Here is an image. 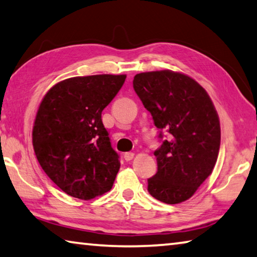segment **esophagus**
<instances>
[{
	"instance_id": "1",
	"label": "esophagus",
	"mask_w": 257,
	"mask_h": 257,
	"mask_svg": "<svg viewBox=\"0 0 257 257\" xmlns=\"http://www.w3.org/2000/svg\"><path fill=\"white\" fill-rule=\"evenodd\" d=\"M134 156H135V154L133 153V152H127V153H124L123 158L125 161H132L134 159Z\"/></svg>"
}]
</instances>
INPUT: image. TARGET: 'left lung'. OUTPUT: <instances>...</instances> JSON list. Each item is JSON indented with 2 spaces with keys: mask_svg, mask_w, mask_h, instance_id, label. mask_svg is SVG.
I'll return each mask as SVG.
<instances>
[{
  "mask_svg": "<svg viewBox=\"0 0 257 257\" xmlns=\"http://www.w3.org/2000/svg\"><path fill=\"white\" fill-rule=\"evenodd\" d=\"M133 84L156 128L169 134L154 152L158 172L147 180L149 193L165 204L185 202L211 175L219 155L221 129L214 104L182 72H141Z\"/></svg>",
  "mask_w": 257,
  "mask_h": 257,
  "instance_id": "1",
  "label": "left lung"
}]
</instances>
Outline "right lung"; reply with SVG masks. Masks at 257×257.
Returning <instances> with one entry per match:
<instances>
[{
    "label": "right lung",
    "instance_id": "right-lung-1",
    "mask_svg": "<svg viewBox=\"0 0 257 257\" xmlns=\"http://www.w3.org/2000/svg\"><path fill=\"white\" fill-rule=\"evenodd\" d=\"M125 75L72 77L56 82L38 106L33 125L35 155L50 179L72 197L107 193L120 169L102 122V111Z\"/></svg>",
    "mask_w": 257,
    "mask_h": 257
}]
</instances>
